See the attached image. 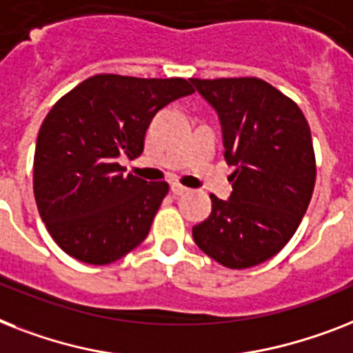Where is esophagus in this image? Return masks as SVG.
Masks as SVG:
<instances>
[{"mask_svg":"<svg viewBox=\"0 0 353 353\" xmlns=\"http://www.w3.org/2000/svg\"><path fill=\"white\" fill-rule=\"evenodd\" d=\"M170 190H172V194H174V196H183V194H186V192H188V188H186V186H183V185H179V183H172Z\"/></svg>","mask_w":353,"mask_h":353,"instance_id":"34e87169","label":"esophagus"}]
</instances>
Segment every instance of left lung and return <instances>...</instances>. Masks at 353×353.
<instances>
[{"label":"left lung","mask_w":353,"mask_h":353,"mask_svg":"<svg viewBox=\"0 0 353 353\" xmlns=\"http://www.w3.org/2000/svg\"><path fill=\"white\" fill-rule=\"evenodd\" d=\"M223 128L232 194L192 228L196 245L234 270L270 259L290 241L316 185L310 127L290 97L259 77L190 79Z\"/></svg>","instance_id":"left-lung-1"}]
</instances>
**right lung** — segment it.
Returning <instances> with one entry per match:
<instances>
[{"instance_id":"right-lung-1","label":"right lung","mask_w":353,"mask_h":353,"mask_svg":"<svg viewBox=\"0 0 353 353\" xmlns=\"http://www.w3.org/2000/svg\"><path fill=\"white\" fill-rule=\"evenodd\" d=\"M192 92L183 77L97 74L50 108L37 134L34 197L63 252L108 265L145 241L168 183L123 176L117 159L141 156L152 117Z\"/></svg>"}]
</instances>
